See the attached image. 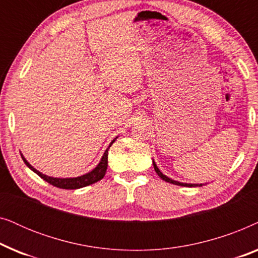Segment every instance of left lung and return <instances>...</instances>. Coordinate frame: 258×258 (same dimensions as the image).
Returning a JSON list of instances; mask_svg holds the SVG:
<instances>
[{
    "instance_id": "1",
    "label": "left lung",
    "mask_w": 258,
    "mask_h": 258,
    "mask_svg": "<svg viewBox=\"0 0 258 258\" xmlns=\"http://www.w3.org/2000/svg\"><path fill=\"white\" fill-rule=\"evenodd\" d=\"M154 163V168H155V171L157 172V175L160 176V177L162 178V179H164L165 182H169V183H172V184H176V185H181V186H197L199 184H188V183H181V182H177V181H174V179H171V178H169V177H167V176L165 175H163L162 174V172L160 171V169L157 168V165H156V163H155V162H153ZM200 185H202V184H200Z\"/></svg>"
}]
</instances>
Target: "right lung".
Masks as SVG:
<instances>
[{
	"instance_id": "right-lung-1",
	"label": "right lung",
	"mask_w": 258,
	"mask_h": 258,
	"mask_svg": "<svg viewBox=\"0 0 258 258\" xmlns=\"http://www.w3.org/2000/svg\"><path fill=\"white\" fill-rule=\"evenodd\" d=\"M115 142V140L112 141V142L110 143V146H109V148L111 147V144ZM105 150V153L103 155V157H102V160L100 163H98V165L96 168L94 169V170H91L90 172H88V174L83 175V176H80V177H75V178H54V177H49V176L47 175H43L42 172L37 171L36 169L31 167V165L28 163V162L26 161V158H23L24 163H26L28 167H29L31 170L36 172V174L40 176L41 178H43L45 182L50 183L51 185L54 186H57V188H61V189H79V188H83V186H87V185H90L93 184V183L95 182H98L101 181L102 178L104 177L105 175V171H107V168H108V150Z\"/></svg>"
}]
</instances>
